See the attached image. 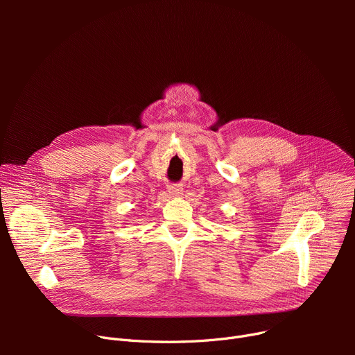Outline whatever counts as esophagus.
Returning <instances> with one entry per match:
<instances>
[{"mask_svg": "<svg viewBox=\"0 0 355 355\" xmlns=\"http://www.w3.org/2000/svg\"><path fill=\"white\" fill-rule=\"evenodd\" d=\"M168 193H170L173 197H178L182 194V189L180 185H170V187H168Z\"/></svg>", "mask_w": 355, "mask_h": 355, "instance_id": "esophagus-1", "label": "esophagus"}]
</instances>
